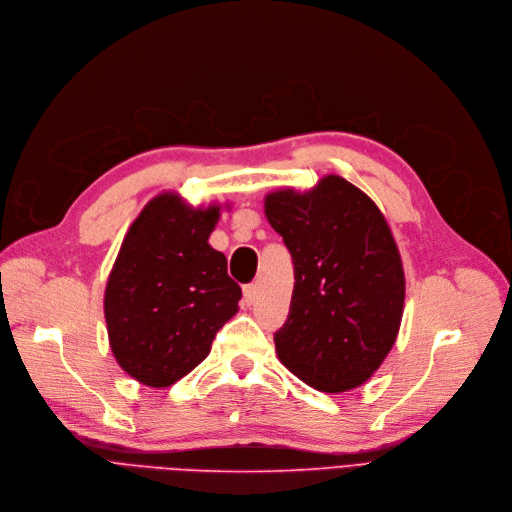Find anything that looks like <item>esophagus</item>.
<instances>
[{"label": "esophagus", "mask_w": 512, "mask_h": 512, "mask_svg": "<svg viewBox=\"0 0 512 512\" xmlns=\"http://www.w3.org/2000/svg\"><path fill=\"white\" fill-rule=\"evenodd\" d=\"M243 300H246L248 306L256 304V300H258V285L256 283H250L243 287Z\"/></svg>", "instance_id": "1"}]
</instances>
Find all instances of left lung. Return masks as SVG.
Wrapping results in <instances>:
<instances>
[{"instance_id": "1", "label": "left lung", "mask_w": 512, "mask_h": 512, "mask_svg": "<svg viewBox=\"0 0 512 512\" xmlns=\"http://www.w3.org/2000/svg\"><path fill=\"white\" fill-rule=\"evenodd\" d=\"M266 221L294 258L287 323L275 333L285 367L325 394L367 383L394 348L406 279L379 206L339 175L264 196Z\"/></svg>"}]
</instances>
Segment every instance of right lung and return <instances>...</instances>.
Returning <instances> with one entry per match:
<instances>
[{
    "label": "right lung",
    "instance_id": "1",
    "mask_svg": "<svg viewBox=\"0 0 512 512\" xmlns=\"http://www.w3.org/2000/svg\"><path fill=\"white\" fill-rule=\"evenodd\" d=\"M229 204H189L162 191L131 223L104 291L108 342L118 367L164 389L210 354L212 339L239 310L241 289L208 239Z\"/></svg>",
    "mask_w": 512,
    "mask_h": 512
}]
</instances>
